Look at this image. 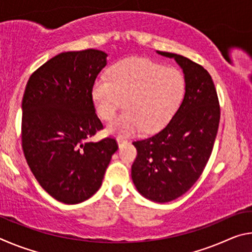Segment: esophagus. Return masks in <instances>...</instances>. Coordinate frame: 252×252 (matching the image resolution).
I'll return each instance as SVG.
<instances>
[{"instance_id":"34e87169","label":"esophagus","mask_w":252,"mask_h":252,"mask_svg":"<svg viewBox=\"0 0 252 252\" xmlns=\"http://www.w3.org/2000/svg\"><path fill=\"white\" fill-rule=\"evenodd\" d=\"M117 141H118V144H119V147H121L122 144H125V143H126L127 141L126 139H123V138H118L117 139Z\"/></svg>"}]
</instances>
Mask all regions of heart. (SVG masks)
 Wrapping results in <instances>:
<instances>
[{"label": "heart", "mask_w": 252, "mask_h": 252, "mask_svg": "<svg viewBox=\"0 0 252 252\" xmlns=\"http://www.w3.org/2000/svg\"><path fill=\"white\" fill-rule=\"evenodd\" d=\"M185 85L176 67L131 58L114 63L108 79H96L91 97L96 114L105 121L125 104L126 110L110 123L106 132L129 136L142 129L149 133L159 131L167 125L181 103Z\"/></svg>", "instance_id": "obj_1"}]
</instances>
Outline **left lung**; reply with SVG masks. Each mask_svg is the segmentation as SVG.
I'll use <instances>...</instances> for the list:
<instances>
[{
  "mask_svg": "<svg viewBox=\"0 0 252 252\" xmlns=\"http://www.w3.org/2000/svg\"><path fill=\"white\" fill-rule=\"evenodd\" d=\"M173 58L185 74L186 93L167 126L150 138L132 142L136 148L132 180L143 197L169 202L198 180L211 156L220 121V105L209 72L182 55Z\"/></svg>",
  "mask_w": 252,
  "mask_h": 252,
  "instance_id": "1",
  "label": "left lung"
}]
</instances>
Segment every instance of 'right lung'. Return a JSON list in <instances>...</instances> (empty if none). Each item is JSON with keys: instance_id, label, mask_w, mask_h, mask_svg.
<instances>
[{"instance_id": "obj_1", "label": "right lung", "mask_w": 252, "mask_h": 252, "mask_svg": "<svg viewBox=\"0 0 252 252\" xmlns=\"http://www.w3.org/2000/svg\"><path fill=\"white\" fill-rule=\"evenodd\" d=\"M108 54L88 49L63 52L34 71L22 100V148L40 186L58 201L74 204L102 185L116 139L90 141L103 129L91 97Z\"/></svg>"}]
</instances>
